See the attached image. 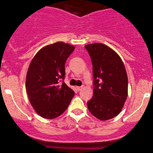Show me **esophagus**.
<instances>
[{"label":"esophagus","instance_id":"34e87169","mask_svg":"<svg viewBox=\"0 0 153 153\" xmlns=\"http://www.w3.org/2000/svg\"><path fill=\"white\" fill-rule=\"evenodd\" d=\"M76 89L78 91H81L83 89V86H76Z\"/></svg>","mask_w":153,"mask_h":153}]
</instances>
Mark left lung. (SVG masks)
<instances>
[{
    "mask_svg": "<svg viewBox=\"0 0 153 153\" xmlns=\"http://www.w3.org/2000/svg\"><path fill=\"white\" fill-rule=\"evenodd\" d=\"M92 60L93 97L87 102L89 112L106 121L121 112L128 94L126 69L119 55L105 44L85 46Z\"/></svg>",
    "mask_w": 153,
    "mask_h": 153,
    "instance_id": "8db88e82",
    "label": "left lung"
}]
</instances>
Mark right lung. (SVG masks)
Listing matches in <instances>:
<instances>
[{
  "label": "right lung",
  "instance_id": "add662e5",
  "mask_svg": "<svg viewBox=\"0 0 153 153\" xmlns=\"http://www.w3.org/2000/svg\"><path fill=\"white\" fill-rule=\"evenodd\" d=\"M75 49L56 42L40 49L31 61L26 78L29 102L40 116L53 119L67 109L75 92L63 81L65 63Z\"/></svg>",
  "mask_w": 153,
  "mask_h": 153
}]
</instances>
